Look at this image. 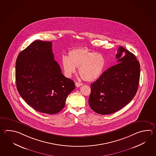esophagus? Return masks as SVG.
I'll use <instances>...</instances> for the list:
<instances>
[{
	"mask_svg": "<svg viewBox=\"0 0 156 156\" xmlns=\"http://www.w3.org/2000/svg\"><path fill=\"white\" fill-rule=\"evenodd\" d=\"M83 84L81 83H79V82H76V87H79L80 86H82Z\"/></svg>",
	"mask_w": 156,
	"mask_h": 156,
	"instance_id": "1",
	"label": "esophagus"
}]
</instances>
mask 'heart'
Here are the masks:
<instances>
[{"label": "heart", "instance_id": "obj_1", "mask_svg": "<svg viewBox=\"0 0 156 156\" xmlns=\"http://www.w3.org/2000/svg\"><path fill=\"white\" fill-rule=\"evenodd\" d=\"M61 64L68 77L72 76L78 67V73L82 79L91 82L101 76L105 69L106 59L100 53L87 47H78L69 49L68 56H62Z\"/></svg>", "mask_w": 156, "mask_h": 156}]
</instances>
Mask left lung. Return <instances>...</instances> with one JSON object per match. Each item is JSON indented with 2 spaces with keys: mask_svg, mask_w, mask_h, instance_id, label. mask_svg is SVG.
Masks as SVG:
<instances>
[{
  "mask_svg": "<svg viewBox=\"0 0 156 156\" xmlns=\"http://www.w3.org/2000/svg\"><path fill=\"white\" fill-rule=\"evenodd\" d=\"M115 58L117 64L91 84L89 106L100 115L112 114L124 107L133 98L138 88L140 64L136 56L120 47Z\"/></svg>",
  "mask_w": 156,
  "mask_h": 156,
  "instance_id": "left-lung-1",
  "label": "left lung"
}]
</instances>
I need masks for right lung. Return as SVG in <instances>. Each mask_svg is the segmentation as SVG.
I'll return each mask as SVG.
<instances>
[{
  "label": "right lung",
  "instance_id": "1",
  "mask_svg": "<svg viewBox=\"0 0 156 156\" xmlns=\"http://www.w3.org/2000/svg\"><path fill=\"white\" fill-rule=\"evenodd\" d=\"M51 48V41H33L19 53L16 63L19 94L37 111L49 115L63 109L75 88L73 80L62 73Z\"/></svg>",
  "mask_w": 156,
  "mask_h": 156
}]
</instances>
